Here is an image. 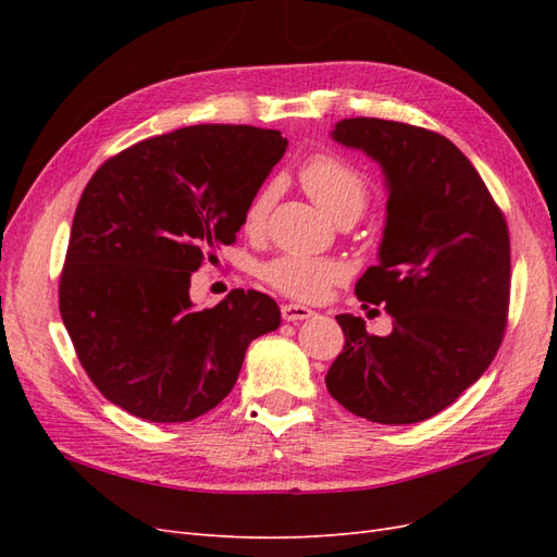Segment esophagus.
Instances as JSON below:
<instances>
[{
	"label": "esophagus",
	"mask_w": 557,
	"mask_h": 557,
	"mask_svg": "<svg viewBox=\"0 0 557 557\" xmlns=\"http://www.w3.org/2000/svg\"><path fill=\"white\" fill-rule=\"evenodd\" d=\"M281 315H283V320H288V323H297V320L311 318L313 311L309 307H301V305H283Z\"/></svg>",
	"instance_id": "1"
}]
</instances>
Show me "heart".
Returning <instances> with one entry per match:
<instances>
[{
    "label": "heart",
    "instance_id": "obj_1",
    "mask_svg": "<svg viewBox=\"0 0 557 557\" xmlns=\"http://www.w3.org/2000/svg\"><path fill=\"white\" fill-rule=\"evenodd\" d=\"M299 181L305 190L339 223L358 221L367 209L372 185L358 164L334 153H313L299 170ZM274 205V185L260 188L248 201L244 213V227L248 232L262 230L269 209ZM260 278L274 290L315 301L323 299L332 285L346 278V267L332 258L299 256V252H283L260 267Z\"/></svg>",
    "mask_w": 557,
    "mask_h": 557
}]
</instances>
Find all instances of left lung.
<instances>
[{"label":"left lung","instance_id":"1","mask_svg":"<svg viewBox=\"0 0 557 557\" xmlns=\"http://www.w3.org/2000/svg\"><path fill=\"white\" fill-rule=\"evenodd\" d=\"M332 137L374 158L387 181L379 264L356 295L393 315L387 336L336 315L346 334L325 376L350 413L381 425L444 411L491 367L511 295V244L502 209L462 150L440 132L346 117Z\"/></svg>","mask_w":557,"mask_h":557}]
</instances>
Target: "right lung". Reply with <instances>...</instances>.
<instances>
[{
    "mask_svg": "<svg viewBox=\"0 0 557 557\" xmlns=\"http://www.w3.org/2000/svg\"><path fill=\"white\" fill-rule=\"evenodd\" d=\"M288 139L252 125H193L109 158L76 207L60 313L109 401L150 423H188L237 383L246 348L281 325L276 301L232 290L195 309L190 274L237 242Z\"/></svg>",
    "mask_w": 557,
    "mask_h": 557,
    "instance_id": "add662e5",
    "label": "right lung"
}]
</instances>
